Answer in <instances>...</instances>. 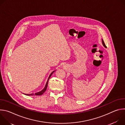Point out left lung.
<instances>
[{
    "mask_svg": "<svg viewBox=\"0 0 125 125\" xmlns=\"http://www.w3.org/2000/svg\"><path fill=\"white\" fill-rule=\"evenodd\" d=\"M102 43H103V45H104L105 47H106V45H105V43H104V41H103V40H102Z\"/></svg>",
    "mask_w": 125,
    "mask_h": 125,
    "instance_id": "left-lung-1",
    "label": "left lung"
}]
</instances>
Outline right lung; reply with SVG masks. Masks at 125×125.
<instances>
[{
	"label": "right lung",
	"mask_w": 125,
	"mask_h": 125,
	"mask_svg": "<svg viewBox=\"0 0 125 125\" xmlns=\"http://www.w3.org/2000/svg\"><path fill=\"white\" fill-rule=\"evenodd\" d=\"M54 71H53V72L51 73V74L50 75V76H49V77H48V80H47V82H46V84H45V87H44V88L43 89V90L42 91H41V92H38V93H35L34 94H25V95H28V96H31V95H42L45 91H46V89H47V85H48V80H49V79H50V77H51V76L52 75V74L54 73Z\"/></svg>",
	"instance_id": "obj_1"
}]
</instances>
